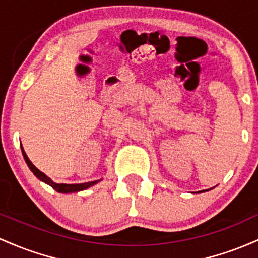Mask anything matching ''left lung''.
Wrapping results in <instances>:
<instances>
[{
    "mask_svg": "<svg viewBox=\"0 0 258 258\" xmlns=\"http://www.w3.org/2000/svg\"><path fill=\"white\" fill-rule=\"evenodd\" d=\"M211 189H213V187H211ZM205 191H208V190H202V191H199V192H205Z\"/></svg>",
    "mask_w": 258,
    "mask_h": 258,
    "instance_id": "left-lung-1",
    "label": "left lung"
}]
</instances>
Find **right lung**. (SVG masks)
<instances>
[{"label":"right lung","mask_w":258,"mask_h":258,"mask_svg":"<svg viewBox=\"0 0 258 258\" xmlns=\"http://www.w3.org/2000/svg\"><path fill=\"white\" fill-rule=\"evenodd\" d=\"M22 147V153H23V157H24L25 162H27L28 167L30 168L31 172L34 173V175L36 176L39 180L43 181V183H46L47 185H50L51 187H53L56 191H58L60 194H71V192H78V191H83V190H86L89 189V187L92 186V185L97 184L98 181H101V179H98V180H95V181H89V183H82V184H57L54 183V181L51 180V178H48L47 175L45 174V173H42L41 170H39L37 168L34 166L33 163H31L30 160L28 158L27 153H25L24 149Z\"/></svg>","instance_id":"1"}]
</instances>
